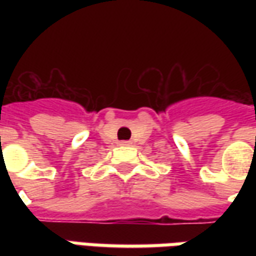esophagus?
<instances>
[{
	"instance_id": "esophagus-1",
	"label": "esophagus",
	"mask_w": 256,
	"mask_h": 256,
	"mask_svg": "<svg viewBox=\"0 0 256 256\" xmlns=\"http://www.w3.org/2000/svg\"><path fill=\"white\" fill-rule=\"evenodd\" d=\"M120 144H122V145H128V144H130V142H128V141H122Z\"/></svg>"
}]
</instances>
